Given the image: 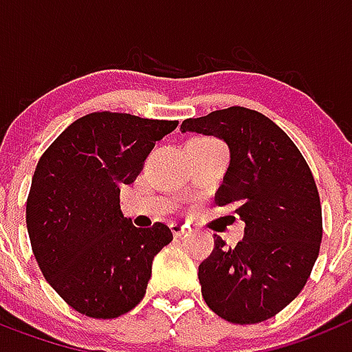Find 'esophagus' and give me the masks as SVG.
<instances>
[{
	"label": "esophagus",
	"instance_id": "1",
	"mask_svg": "<svg viewBox=\"0 0 352 352\" xmlns=\"http://www.w3.org/2000/svg\"><path fill=\"white\" fill-rule=\"evenodd\" d=\"M172 232H173V235H175V237H180V235H184L186 227H184V225H179V223H173Z\"/></svg>",
	"mask_w": 352,
	"mask_h": 352
}]
</instances>
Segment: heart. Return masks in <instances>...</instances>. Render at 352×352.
Listing matches in <instances>:
<instances>
[{"label": "heart", "instance_id": "obj_1", "mask_svg": "<svg viewBox=\"0 0 352 352\" xmlns=\"http://www.w3.org/2000/svg\"><path fill=\"white\" fill-rule=\"evenodd\" d=\"M201 140H204V138H201ZM204 142H212V140H204Z\"/></svg>", "mask_w": 352, "mask_h": 352}]
</instances>
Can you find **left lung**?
I'll return each instance as SVG.
<instances>
[{
    "mask_svg": "<svg viewBox=\"0 0 352 352\" xmlns=\"http://www.w3.org/2000/svg\"><path fill=\"white\" fill-rule=\"evenodd\" d=\"M182 133L228 145V166L216 195L244 221V239L214 250L198 267L207 307L234 324L274 317L303 290L319 256L322 210L314 175L294 142L265 115L241 106L188 118Z\"/></svg>",
    "mask_w": 352,
    "mask_h": 352,
    "instance_id": "obj_1",
    "label": "left lung"
}]
</instances>
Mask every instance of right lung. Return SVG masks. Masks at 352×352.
<instances>
[{"instance_id": "obj_1", "label": "right lung", "mask_w": 352, "mask_h": 352, "mask_svg": "<svg viewBox=\"0 0 352 352\" xmlns=\"http://www.w3.org/2000/svg\"><path fill=\"white\" fill-rule=\"evenodd\" d=\"M177 120L90 113L67 127L35 168L26 204L32 250L47 283L76 311L115 319L143 299L152 261L173 234L136 228L120 210L155 142Z\"/></svg>"}]
</instances>
